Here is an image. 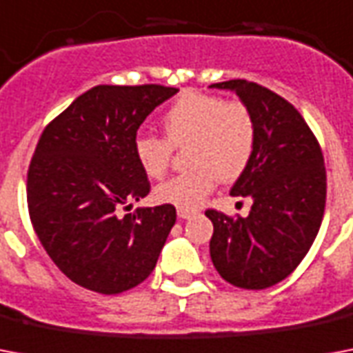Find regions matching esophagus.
Segmentation results:
<instances>
[{"label":"esophagus","mask_w":353,"mask_h":353,"mask_svg":"<svg viewBox=\"0 0 353 353\" xmlns=\"http://www.w3.org/2000/svg\"><path fill=\"white\" fill-rule=\"evenodd\" d=\"M196 214V210H185V209H177V216L181 218V220H190L192 216Z\"/></svg>","instance_id":"34e87169"}]
</instances>
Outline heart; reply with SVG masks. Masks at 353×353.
I'll return each mask as SVG.
<instances>
[{
	"mask_svg": "<svg viewBox=\"0 0 353 353\" xmlns=\"http://www.w3.org/2000/svg\"><path fill=\"white\" fill-rule=\"evenodd\" d=\"M165 139L141 133L133 155L150 179L168 170L174 148H185L190 168L155 188V199L177 209L194 210L214 188L216 179L231 183L247 170L256 150L254 115L241 102L185 91L161 115Z\"/></svg>",
	"mask_w": 353,
	"mask_h": 353,
	"instance_id": "1",
	"label": "heart"
}]
</instances>
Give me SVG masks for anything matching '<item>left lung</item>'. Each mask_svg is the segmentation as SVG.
Here are the masks:
<instances>
[{"mask_svg":"<svg viewBox=\"0 0 353 353\" xmlns=\"http://www.w3.org/2000/svg\"><path fill=\"white\" fill-rule=\"evenodd\" d=\"M254 115L256 150L232 196L251 198L247 218L209 209L210 258L229 284L265 290L290 276L319 232L326 205V168L317 137L293 104L254 82L227 80Z\"/></svg>","mask_w":353,"mask_h":353,"instance_id":"obj_1","label":"left lung"}]
</instances>
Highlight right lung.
I'll return each mask as SVG.
<instances>
[{
	"mask_svg": "<svg viewBox=\"0 0 353 353\" xmlns=\"http://www.w3.org/2000/svg\"><path fill=\"white\" fill-rule=\"evenodd\" d=\"M176 93L95 85L41 132L27 172L30 221L57 268L85 290L117 295L148 279L176 223L166 203L121 216L150 192L133 155L139 126Z\"/></svg>",
	"mask_w": 353,
	"mask_h": 353,
	"instance_id": "1",
	"label": "right lung"
}]
</instances>
